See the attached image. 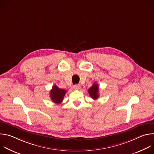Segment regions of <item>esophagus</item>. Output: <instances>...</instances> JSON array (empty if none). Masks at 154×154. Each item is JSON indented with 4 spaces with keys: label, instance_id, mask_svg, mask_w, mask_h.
I'll list each match as a JSON object with an SVG mask.
<instances>
[{
    "label": "esophagus",
    "instance_id": "1",
    "mask_svg": "<svg viewBox=\"0 0 154 154\" xmlns=\"http://www.w3.org/2000/svg\"><path fill=\"white\" fill-rule=\"evenodd\" d=\"M74 88L75 90H79L80 88V85L79 84H76L74 86Z\"/></svg>",
    "mask_w": 154,
    "mask_h": 154
}]
</instances>
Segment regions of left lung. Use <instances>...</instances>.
Listing matches in <instances>:
<instances>
[{
    "label": "left lung",
    "instance_id": "obj_1",
    "mask_svg": "<svg viewBox=\"0 0 154 154\" xmlns=\"http://www.w3.org/2000/svg\"><path fill=\"white\" fill-rule=\"evenodd\" d=\"M88 91L90 97L94 100H96L99 97V86L97 83H94Z\"/></svg>",
    "mask_w": 154,
    "mask_h": 154
}]
</instances>
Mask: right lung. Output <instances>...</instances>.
Instances as JSON below:
<instances>
[{"label": "right lung", "instance_id": "add662e5", "mask_svg": "<svg viewBox=\"0 0 154 154\" xmlns=\"http://www.w3.org/2000/svg\"><path fill=\"white\" fill-rule=\"evenodd\" d=\"M66 91L63 89H60L54 85L50 92V96L52 100L55 103H60L63 100V97L65 96Z\"/></svg>", "mask_w": 154, "mask_h": 154}]
</instances>
